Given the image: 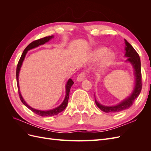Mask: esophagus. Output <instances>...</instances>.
Listing matches in <instances>:
<instances>
[{
	"instance_id": "obj_1",
	"label": "esophagus",
	"mask_w": 151,
	"mask_h": 151,
	"mask_svg": "<svg viewBox=\"0 0 151 151\" xmlns=\"http://www.w3.org/2000/svg\"><path fill=\"white\" fill-rule=\"evenodd\" d=\"M86 76V72L84 71V72H81L80 74H79V76H77V81H79V82L83 81L84 79Z\"/></svg>"
}]
</instances>
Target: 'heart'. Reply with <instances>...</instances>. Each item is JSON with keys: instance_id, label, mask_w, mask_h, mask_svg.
<instances>
[{"instance_id": "b5f03b06", "label": "heart", "mask_w": 151, "mask_h": 151, "mask_svg": "<svg viewBox=\"0 0 151 151\" xmlns=\"http://www.w3.org/2000/svg\"><path fill=\"white\" fill-rule=\"evenodd\" d=\"M106 52H107V48H98L95 50V52L94 53V57L96 58L101 57L103 56L106 53ZM114 58H115V54L111 52L108 53L104 57V61H103L104 64H106V65L109 64V63H110L114 60Z\"/></svg>"}]
</instances>
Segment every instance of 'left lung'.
<instances>
[{
    "label": "left lung",
    "mask_w": 151,
    "mask_h": 151,
    "mask_svg": "<svg viewBox=\"0 0 151 151\" xmlns=\"http://www.w3.org/2000/svg\"><path fill=\"white\" fill-rule=\"evenodd\" d=\"M125 43L126 45L125 47V56L128 57L127 58L126 62H130L133 66L134 68V73L135 77V84L133 92L131 94L130 96L126 98L125 100L115 106H104L100 103H99L96 99L95 96V103L96 104L97 106L101 109V111L105 113H116L125 110L126 109L129 108L133 104L136 98L139 96L142 90V74H141V64H140V59L139 54L135 51V50L133 47L125 40Z\"/></svg>",
    "instance_id": "1"
}]
</instances>
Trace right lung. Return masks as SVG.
Masks as SVG:
<instances>
[{
	"label": "right lung",
	"instance_id": "obj_1",
	"mask_svg": "<svg viewBox=\"0 0 151 151\" xmlns=\"http://www.w3.org/2000/svg\"><path fill=\"white\" fill-rule=\"evenodd\" d=\"M52 38H53V36H46V37H44L43 38H41L39 40H36L34 42H31L30 44H29L28 46L26 47V48L24 49L23 53H22L21 57L19 59V62H18L17 65V68H16V79H17V88H18V93H19V96L21 101H22V103H23L25 106L29 108L30 110H31L33 112H34L35 113H36V115H40L41 116H54V115H58V113H60V112L63 111L64 109H65L67 105L68 104V98H69V93H70V90L71 87L72 86V84H74V82L71 79H69L68 80L67 83L66 84V94H65V97L63 101L62 102V103L60 105V106L52 109H50V110H47V111H42V110H39V109H36L35 108H31V106H29V105L27 104L25 101L24 100V99L22 98L21 92H20V89H19V73L20 71V68L21 67L22 65V62H23L24 59L25 58L26 55L28 52V50H31L33 48H35L36 47H37L40 45H42L45 44V43L48 42L49 40H51Z\"/></svg>",
	"mask_w": 151,
	"mask_h": 151
}]
</instances>
